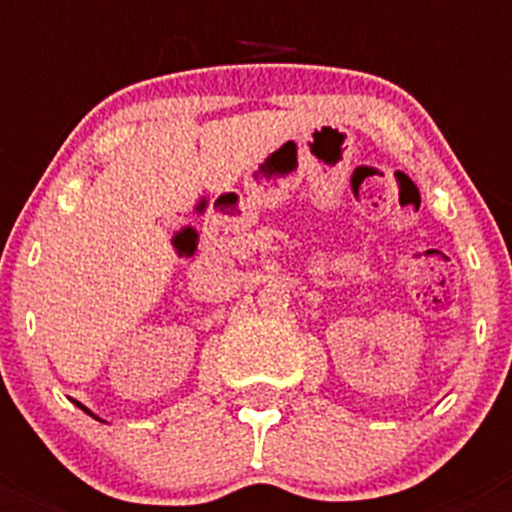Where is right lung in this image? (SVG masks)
Wrapping results in <instances>:
<instances>
[{
	"instance_id": "obj_1",
	"label": "right lung",
	"mask_w": 512,
	"mask_h": 512,
	"mask_svg": "<svg viewBox=\"0 0 512 512\" xmlns=\"http://www.w3.org/2000/svg\"><path fill=\"white\" fill-rule=\"evenodd\" d=\"M79 406H82V404H79ZM82 409H84V406H82ZM84 412H87V409H84Z\"/></svg>"
}]
</instances>
